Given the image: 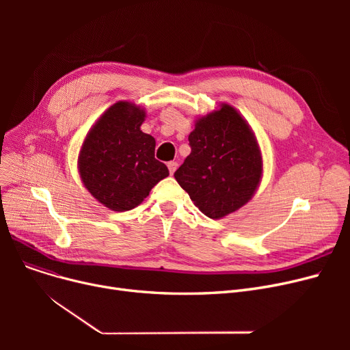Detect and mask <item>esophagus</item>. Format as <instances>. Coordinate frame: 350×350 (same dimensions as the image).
<instances>
[{
  "instance_id": "1",
  "label": "esophagus",
  "mask_w": 350,
  "mask_h": 350,
  "mask_svg": "<svg viewBox=\"0 0 350 350\" xmlns=\"http://www.w3.org/2000/svg\"><path fill=\"white\" fill-rule=\"evenodd\" d=\"M177 165H178V163H177V161H169V163H167V167H169V172H170V174H173V173L176 172Z\"/></svg>"
}]
</instances>
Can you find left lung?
<instances>
[{"instance_id": "obj_1", "label": "left lung", "mask_w": 350, "mask_h": 350, "mask_svg": "<svg viewBox=\"0 0 350 350\" xmlns=\"http://www.w3.org/2000/svg\"><path fill=\"white\" fill-rule=\"evenodd\" d=\"M191 153L174 177L201 213L221 218L244 206L258 186L262 161L255 136L228 105L201 118L189 136Z\"/></svg>"}]
</instances>
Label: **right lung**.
I'll return each mask as SVG.
<instances>
[{
  "instance_id": "1",
  "label": "right lung",
  "mask_w": 350,
  "mask_h": 350,
  "mask_svg": "<svg viewBox=\"0 0 350 350\" xmlns=\"http://www.w3.org/2000/svg\"><path fill=\"white\" fill-rule=\"evenodd\" d=\"M144 112L129 102L109 107L86 136L79 154L85 187L107 208L139 206L160 180L169 176L154 157L156 140L140 131Z\"/></svg>"
}]
</instances>
